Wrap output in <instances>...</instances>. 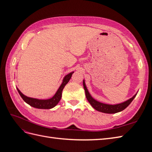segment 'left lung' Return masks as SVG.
Wrapping results in <instances>:
<instances>
[{"label":"left lung","mask_w":152,"mask_h":152,"mask_svg":"<svg viewBox=\"0 0 152 152\" xmlns=\"http://www.w3.org/2000/svg\"><path fill=\"white\" fill-rule=\"evenodd\" d=\"M83 86L85 90L86 93V98L88 101L89 103L91 104V105L93 107L95 110L99 111L102 113H116L118 112H120L122 110H124L125 108H126L130 103L132 102V100L134 99L136 97V94H134L132 97L128 100L126 101V102H122L121 103L115 104H107V103H103L99 102V101L96 100L94 98L92 97V96L90 94L89 92L87 89V87L86 86L85 80H83Z\"/></svg>","instance_id":"left-lung-1"}]
</instances>
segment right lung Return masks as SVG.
Wrapping results in <instances>:
<instances>
[{
    "label": "right lung",
    "instance_id": "add662e5",
    "mask_svg": "<svg viewBox=\"0 0 152 152\" xmlns=\"http://www.w3.org/2000/svg\"><path fill=\"white\" fill-rule=\"evenodd\" d=\"M74 72H72L70 73H68L63 78V82L59 86L56 93L53 96L52 98L49 99H37V98H30L28 97L25 95L23 94L19 90V89L17 87V90L19 93L22 99L24 100V102H26L27 104L30 105L31 107H34L36 108L39 109H50L54 108L55 106H56L59 101H60L61 98V95H62V91L64 89V87L66 86V84L70 80L72 75Z\"/></svg>",
    "mask_w": 152,
    "mask_h": 152
}]
</instances>
